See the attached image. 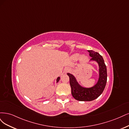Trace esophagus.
<instances>
[{
	"instance_id": "obj_1",
	"label": "esophagus",
	"mask_w": 129,
	"mask_h": 129,
	"mask_svg": "<svg viewBox=\"0 0 129 129\" xmlns=\"http://www.w3.org/2000/svg\"><path fill=\"white\" fill-rule=\"evenodd\" d=\"M69 71H70V69L69 68H65L64 70V73H66L67 72H68Z\"/></svg>"
}]
</instances>
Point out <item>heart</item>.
I'll use <instances>...</instances> for the list:
<instances>
[{"label": "heart", "instance_id": "heart-1", "mask_svg": "<svg viewBox=\"0 0 129 129\" xmlns=\"http://www.w3.org/2000/svg\"><path fill=\"white\" fill-rule=\"evenodd\" d=\"M71 59L73 61H77L80 59L81 63H86L88 60V57L87 55H81L80 53H76L71 56Z\"/></svg>", "mask_w": 129, "mask_h": 129}]
</instances>
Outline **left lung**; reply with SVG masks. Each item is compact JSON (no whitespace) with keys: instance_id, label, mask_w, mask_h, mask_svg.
I'll return each mask as SVG.
<instances>
[{"instance_id":"8db88e82","label":"left lung","mask_w":129,"mask_h":129,"mask_svg":"<svg viewBox=\"0 0 129 129\" xmlns=\"http://www.w3.org/2000/svg\"><path fill=\"white\" fill-rule=\"evenodd\" d=\"M90 57H92L90 61L96 62L99 65V79L97 82L91 87L81 86L76 78L72 74L68 73L70 78V84L73 97L80 101H90L97 99L105 88L107 80V68L103 57L98 52L88 50Z\"/></svg>"}]
</instances>
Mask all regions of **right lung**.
I'll use <instances>...</instances> for the list:
<instances>
[{"label":"right lung","mask_w":129,"mask_h":129,"mask_svg":"<svg viewBox=\"0 0 129 129\" xmlns=\"http://www.w3.org/2000/svg\"><path fill=\"white\" fill-rule=\"evenodd\" d=\"M59 80H60V77H58V78H57V79H56V83H57L58 82Z\"/></svg>","instance_id":"obj_1"}]
</instances>
